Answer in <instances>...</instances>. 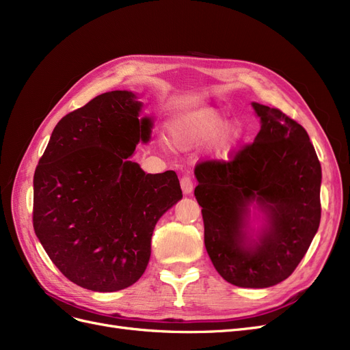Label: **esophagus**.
I'll return each instance as SVG.
<instances>
[{"mask_svg": "<svg viewBox=\"0 0 350 350\" xmlns=\"http://www.w3.org/2000/svg\"><path fill=\"white\" fill-rule=\"evenodd\" d=\"M181 188L184 194H191L193 188H194V183H193V178L188 176V175H184L181 178Z\"/></svg>", "mask_w": 350, "mask_h": 350, "instance_id": "esophagus-1", "label": "esophagus"}]
</instances>
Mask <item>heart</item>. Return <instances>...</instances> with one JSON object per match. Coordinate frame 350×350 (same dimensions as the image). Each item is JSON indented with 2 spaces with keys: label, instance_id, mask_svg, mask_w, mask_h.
Returning a JSON list of instances; mask_svg holds the SVG:
<instances>
[{
  "label": "heart",
  "instance_id": "1",
  "mask_svg": "<svg viewBox=\"0 0 350 350\" xmlns=\"http://www.w3.org/2000/svg\"><path fill=\"white\" fill-rule=\"evenodd\" d=\"M225 116L216 111L200 109L178 118L174 124L172 137L175 143H207L219 134L225 126ZM242 129L239 125H230L220 134L217 140V153L226 156L242 139Z\"/></svg>",
  "mask_w": 350,
  "mask_h": 350
}]
</instances>
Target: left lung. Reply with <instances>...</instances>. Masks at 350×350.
I'll return each instance as SVG.
<instances>
[{"mask_svg": "<svg viewBox=\"0 0 350 350\" xmlns=\"http://www.w3.org/2000/svg\"><path fill=\"white\" fill-rule=\"evenodd\" d=\"M261 130L251 144L196 166L204 243L217 273L239 288L288 279L308 251L321 219V165L308 133L278 108L252 103ZM256 200L269 229L256 247L241 228Z\"/></svg>", "mask_w": 350, "mask_h": 350, "instance_id": "left-lung-1", "label": "left lung"}]
</instances>
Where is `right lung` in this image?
I'll use <instances>...</instances> for the list:
<instances>
[{
	"label": "right lung",
	"mask_w": 350,
	"mask_h": 350,
	"mask_svg": "<svg viewBox=\"0 0 350 350\" xmlns=\"http://www.w3.org/2000/svg\"><path fill=\"white\" fill-rule=\"evenodd\" d=\"M126 90L102 93L52 131L33 178V228L64 276L115 292L142 278L157 220L183 198L174 171L146 174L130 161L150 139V118Z\"/></svg>",
	"instance_id": "1"
}]
</instances>
